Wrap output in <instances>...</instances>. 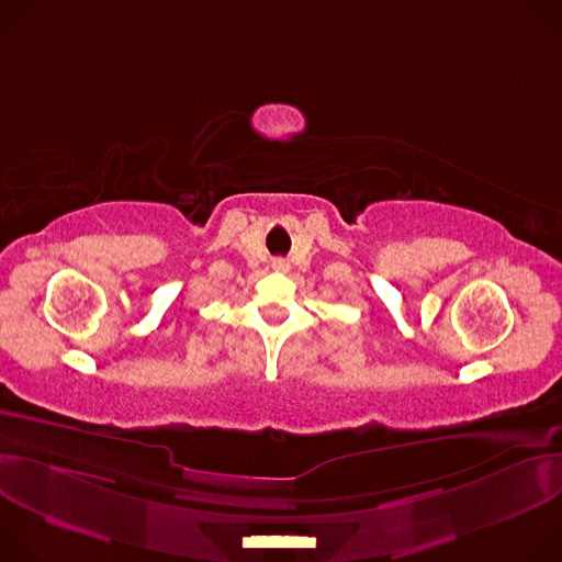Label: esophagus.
Instances as JSON below:
<instances>
[{"label": "esophagus", "mask_w": 562, "mask_h": 562, "mask_svg": "<svg viewBox=\"0 0 562 562\" xmlns=\"http://www.w3.org/2000/svg\"><path fill=\"white\" fill-rule=\"evenodd\" d=\"M271 267H273V271H280V273L289 271V262H286V260H282V258H276V260L271 262Z\"/></svg>", "instance_id": "1"}]
</instances>
